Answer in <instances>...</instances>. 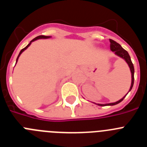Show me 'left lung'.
Listing matches in <instances>:
<instances>
[{
    "label": "left lung",
    "instance_id": "1",
    "mask_svg": "<svg viewBox=\"0 0 147 147\" xmlns=\"http://www.w3.org/2000/svg\"><path fill=\"white\" fill-rule=\"evenodd\" d=\"M110 50L112 51H114V53H115V54H116L117 56H119V57H120L123 58V59H124V60L127 62V63L128 64V65H129V68H130L131 74H132V82H131V86H130V88H129V92L131 90H132V86H133V84H134V72H135L134 66H133V64H132V61H131L130 57H129V54H128V52H127V51L124 50V49H123L121 46L120 44H119L118 42H116L115 41H114V40H111V39H110ZM129 92H128V93H129ZM127 93L125 95V96L127 95ZM125 96L123 97L121 99H120L119 101H118V102H114V103L105 104V105H102V104H97V105H99V106H108V105H111V106H112V105H117V104L120 103L121 102H122V101H123V99L125 98Z\"/></svg>",
    "mask_w": 147,
    "mask_h": 147
}]
</instances>
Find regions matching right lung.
I'll list each match as a JSON object with an SVG mask.
<instances>
[{
    "label": "right lung",
    "instance_id": "1",
    "mask_svg": "<svg viewBox=\"0 0 147 147\" xmlns=\"http://www.w3.org/2000/svg\"><path fill=\"white\" fill-rule=\"evenodd\" d=\"M50 36H44V35H40V36H37V37H35V38H34L33 40H32V41H31V42H29V43L28 44V45H27V46H26L25 48H24V49H22L21 51H20V54H19V55L18 56V58H17V59H16V62H18V58H19V57H20V54H22V52H23V51H24L26 50V49H27V48L28 47V46H29L30 45H31V43H32V42H34V40H38V39H47V38H50Z\"/></svg>",
    "mask_w": 147,
    "mask_h": 147
}]
</instances>
